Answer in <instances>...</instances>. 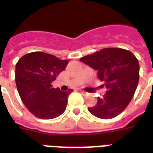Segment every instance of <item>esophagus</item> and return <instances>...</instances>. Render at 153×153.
<instances>
[{
  "instance_id": "34e87169",
  "label": "esophagus",
  "mask_w": 153,
  "mask_h": 153,
  "mask_svg": "<svg viewBox=\"0 0 153 153\" xmlns=\"http://www.w3.org/2000/svg\"><path fill=\"white\" fill-rule=\"evenodd\" d=\"M80 92H81V93H82V94H84V95H87V94H88L87 92L83 91V90H80Z\"/></svg>"
}]
</instances>
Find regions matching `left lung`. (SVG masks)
Instances as JSON below:
<instances>
[{
    "instance_id": "8db88e82",
    "label": "left lung",
    "mask_w": 153,
    "mask_h": 153,
    "mask_svg": "<svg viewBox=\"0 0 153 153\" xmlns=\"http://www.w3.org/2000/svg\"><path fill=\"white\" fill-rule=\"evenodd\" d=\"M80 60L98 71L104 82L106 94L98 97L88 111L96 117L108 119L116 117L127 108L136 91L139 80V63L132 52L119 48L102 49Z\"/></svg>"
}]
</instances>
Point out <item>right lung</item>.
<instances>
[{
	"mask_svg": "<svg viewBox=\"0 0 153 153\" xmlns=\"http://www.w3.org/2000/svg\"><path fill=\"white\" fill-rule=\"evenodd\" d=\"M68 60L43 52L22 56L16 65V84L27 109L41 119H52L66 109L68 96L73 91H61L51 83L65 70Z\"/></svg>",
	"mask_w": 153,
	"mask_h": 153,
	"instance_id": "add662e5",
	"label": "right lung"
}]
</instances>
